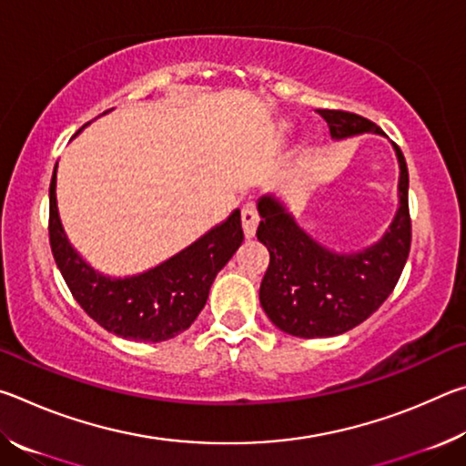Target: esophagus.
Returning a JSON list of instances; mask_svg holds the SVG:
<instances>
[{
    "instance_id": "obj_1",
    "label": "esophagus",
    "mask_w": 466,
    "mask_h": 466,
    "mask_svg": "<svg viewBox=\"0 0 466 466\" xmlns=\"http://www.w3.org/2000/svg\"><path fill=\"white\" fill-rule=\"evenodd\" d=\"M257 226H258V214L255 209V205L252 203H247L242 208V230H244V236L247 238H252L257 232Z\"/></svg>"
}]
</instances>
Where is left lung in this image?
Instances as JSON below:
<instances>
[{"label":"left lung","instance_id":"1","mask_svg":"<svg viewBox=\"0 0 466 466\" xmlns=\"http://www.w3.org/2000/svg\"><path fill=\"white\" fill-rule=\"evenodd\" d=\"M335 139L358 133H382L366 116L341 108H317ZM400 167V208L384 238L353 255H335L314 242L279 201H258L261 224L257 238L269 250V267L261 281V306L283 333L314 339L333 337L358 327L392 294L411 250L409 170L394 144Z\"/></svg>","mask_w":466,"mask_h":466}]
</instances>
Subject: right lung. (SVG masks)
I'll use <instances>...</instances> for the list:
<instances>
[{
    "instance_id": "add662e5",
    "label": "right lung",
    "mask_w": 466,
    "mask_h": 466,
    "mask_svg": "<svg viewBox=\"0 0 466 466\" xmlns=\"http://www.w3.org/2000/svg\"><path fill=\"white\" fill-rule=\"evenodd\" d=\"M242 240L240 211L236 209L222 226L214 228L167 263L136 278H102L77 257L63 234L53 172L49 242L55 263L84 312L116 337L160 343L187 330L208 302L216 275L230 261Z\"/></svg>"
}]
</instances>
